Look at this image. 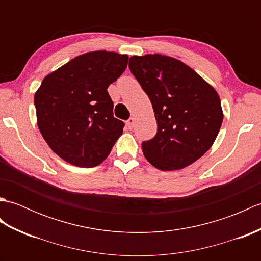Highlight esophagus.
Instances as JSON below:
<instances>
[{
	"label": "esophagus",
	"mask_w": 261,
	"mask_h": 261,
	"mask_svg": "<svg viewBox=\"0 0 261 261\" xmlns=\"http://www.w3.org/2000/svg\"><path fill=\"white\" fill-rule=\"evenodd\" d=\"M126 125H127V127H129V129H132V127H134V125H135V119L134 118H130L129 120L126 121Z\"/></svg>",
	"instance_id": "34e87169"
}]
</instances>
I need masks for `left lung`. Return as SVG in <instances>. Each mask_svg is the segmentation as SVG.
Wrapping results in <instances>:
<instances>
[{"instance_id": "obj_1", "label": "left lung", "mask_w": 261, "mask_h": 261, "mask_svg": "<svg viewBox=\"0 0 261 261\" xmlns=\"http://www.w3.org/2000/svg\"><path fill=\"white\" fill-rule=\"evenodd\" d=\"M129 68L150 98L157 135L142 142L146 159L167 171L187 167L212 147L223 121L218 92L180 60L132 56Z\"/></svg>"}]
</instances>
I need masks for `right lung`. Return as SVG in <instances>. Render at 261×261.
Here are the masks:
<instances>
[{"label":"right lung","mask_w":261,"mask_h":261,"mask_svg":"<svg viewBox=\"0 0 261 261\" xmlns=\"http://www.w3.org/2000/svg\"><path fill=\"white\" fill-rule=\"evenodd\" d=\"M127 55H80L43 79L35 93L37 124L51 150L77 167L107 159L124 123L113 116L108 87L127 66Z\"/></svg>","instance_id":"right-lung-1"}]
</instances>
